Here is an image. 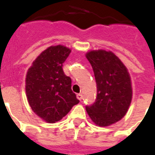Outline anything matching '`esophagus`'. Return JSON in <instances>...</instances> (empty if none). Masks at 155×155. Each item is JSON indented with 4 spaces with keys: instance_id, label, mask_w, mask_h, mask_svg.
Wrapping results in <instances>:
<instances>
[{
    "instance_id": "obj_1",
    "label": "esophagus",
    "mask_w": 155,
    "mask_h": 155,
    "mask_svg": "<svg viewBox=\"0 0 155 155\" xmlns=\"http://www.w3.org/2000/svg\"><path fill=\"white\" fill-rule=\"evenodd\" d=\"M77 99L79 101H81L82 99H83V96H82V94H77Z\"/></svg>"
}]
</instances>
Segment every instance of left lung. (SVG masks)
<instances>
[{
	"label": "left lung",
	"instance_id": "8db88e82",
	"mask_svg": "<svg viewBox=\"0 0 155 155\" xmlns=\"http://www.w3.org/2000/svg\"><path fill=\"white\" fill-rule=\"evenodd\" d=\"M86 58L94 71L97 96L85 106L89 116L99 126H109L126 114L132 100L131 81L127 68L116 55L104 50L91 51Z\"/></svg>",
	"mask_w": 155,
	"mask_h": 155
}]
</instances>
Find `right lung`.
Returning a JSON list of instances; mask_svg holds the SVG:
<instances>
[{"instance_id": "obj_1", "label": "right lung", "mask_w": 155, "mask_h": 155, "mask_svg": "<svg viewBox=\"0 0 155 155\" xmlns=\"http://www.w3.org/2000/svg\"><path fill=\"white\" fill-rule=\"evenodd\" d=\"M71 51L64 45L50 46L29 68L25 92L32 110L48 123H55L80 101L71 90V79L63 71V63Z\"/></svg>"}]
</instances>
